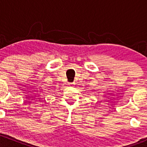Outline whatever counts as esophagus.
<instances>
[{"label":"esophagus","mask_w":147,"mask_h":147,"mask_svg":"<svg viewBox=\"0 0 147 147\" xmlns=\"http://www.w3.org/2000/svg\"><path fill=\"white\" fill-rule=\"evenodd\" d=\"M73 84H74L73 83H69V85H72H72H73Z\"/></svg>","instance_id":"obj_1"}]
</instances>
